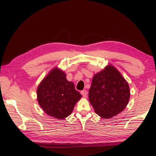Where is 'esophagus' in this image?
<instances>
[{"mask_svg": "<svg viewBox=\"0 0 156 156\" xmlns=\"http://www.w3.org/2000/svg\"><path fill=\"white\" fill-rule=\"evenodd\" d=\"M81 94H82V96L84 97V98H86L87 96V90H82L81 92Z\"/></svg>", "mask_w": 156, "mask_h": 156, "instance_id": "1", "label": "esophagus"}]
</instances>
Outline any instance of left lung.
<instances>
[{
  "label": "left lung",
  "mask_w": 156,
  "mask_h": 156,
  "mask_svg": "<svg viewBox=\"0 0 156 156\" xmlns=\"http://www.w3.org/2000/svg\"><path fill=\"white\" fill-rule=\"evenodd\" d=\"M128 83L115 66L108 64L94 75L89 89V101L96 114L111 119L123 111L128 104Z\"/></svg>",
  "instance_id": "1"
}]
</instances>
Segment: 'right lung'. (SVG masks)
I'll list each match as a JSON object with an SVG mask.
<instances>
[{"instance_id":"obj_1","label":"right lung","mask_w":156,"mask_h":156,"mask_svg":"<svg viewBox=\"0 0 156 156\" xmlns=\"http://www.w3.org/2000/svg\"><path fill=\"white\" fill-rule=\"evenodd\" d=\"M82 96L68 81L66 74L58 67L52 69L37 88V100L44 111L50 116L64 119L72 114Z\"/></svg>"}]
</instances>
